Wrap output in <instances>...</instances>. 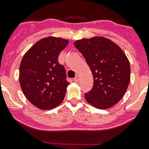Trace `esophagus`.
Returning a JSON list of instances; mask_svg holds the SVG:
<instances>
[{
    "mask_svg": "<svg viewBox=\"0 0 149 149\" xmlns=\"http://www.w3.org/2000/svg\"><path fill=\"white\" fill-rule=\"evenodd\" d=\"M79 80H80V76L77 74V75L74 78V82H78Z\"/></svg>",
    "mask_w": 149,
    "mask_h": 149,
    "instance_id": "esophagus-1",
    "label": "esophagus"
}]
</instances>
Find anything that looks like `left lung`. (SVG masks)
<instances>
[{
  "instance_id": "8db88e82",
  "label": "left lung",
  "mask_w": 149,
  "mask_h": 149,
  "mask_svg": "<svg viewBox=\"0 0 149 149\" xmlns=\"http://www.w3.org/2000/svg\"><path fill=\"white\" fill-rule=\"evenodd\" d=\"M74 46L86 59L93 73V89L84 96L96 108L107 109L120 101L131 77L127 56L116 44L104 37L82 39Z\"/></svg>"
}]
</instances>
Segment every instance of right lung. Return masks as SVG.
Returning a JSON list of instances; mask_svg holds the SVG:
<instances>
[{"mask_svg":"<svg viewBox=\"0 0 149 149\" xmlns=\"http://www.w3.org/2000/svg\"><path fill=\"white\" fill-rule=\"evenodd\" d=\"M68 42L62 38H44L22 58L19 69L21 87L26 98L38 108H54L64 99L69 82L58 56Z\"/></svg>","mask_w":149,"mask_h":149,"instance_id":"right-lung-1","label":"right lung"}]
</instances>
